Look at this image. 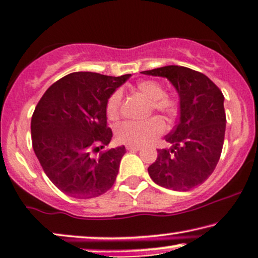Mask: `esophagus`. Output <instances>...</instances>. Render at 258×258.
<instances>
[{"label": "esophagus", "instance_id": "34e87169", "mask_svg": "<svg viewBox=\"0 0 258 258\" xmlns=\"http://www.w3.org/2000/svg\"><path fill=\"white\" fill-rule=\"evenodd\" d=\"M142 147H139V145H127V150L130 151H138L141 150Z\"/></svg>", "mask_w": 258, "mask_h": 258}]
</instances>
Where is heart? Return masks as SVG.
<instances>
[{
    "mask_svg": "<svg viewBox=\"0 0 258 258\" xmlns=\"http://www.w3.org/2000/svg\"><path fill=\"white\" fill-rule=\"evenodd\" d=\"M133 91L151 103L154 111L162 114L168 121L174 120L179 113V103L175 98L164 95V89L159 82L142 80ZM121 95L115 92L105 103V114L109 121L116 122L120 119ZM163 131V125L157 119H148L141 122H126L117 131L121 142L133 145H144L155 141Z\"/></svg>",
    "mask_w": 258,
    "mask_h": 258,
    "instance_id": "b5f03b06",
    "label": "heart"
}]
</instances>
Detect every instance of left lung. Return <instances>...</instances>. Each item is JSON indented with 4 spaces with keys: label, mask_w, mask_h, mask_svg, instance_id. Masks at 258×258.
<instances>
[{
    "label": "left lung",
    "mask_w": 258,
    "mask_h": 258,
    "mask_svg": "<svg viewBox=\"0 0 258 258\" xmlns=\"http://www.w3.org/2000/svg\"><path fill=\"white\" fill-rule=\"evenodd\" d=\"M163 77L179 96V120L166 136L169 149H159L148 168L154 182L174 191H188L212 175L221 156L226 130L222 92L203 73L182 66L142 72Z\"/></svg>",
    "instance_id": "obj_1"
}]
</instances>
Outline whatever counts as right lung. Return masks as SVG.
<instances>
[{"label":"right lung","instance_id":"1","mask_svg":"<svg viewBox=\"0 0 258 258\" xmlns=\"http://www.w3.org/2000/svg\"><path fill=\"white\" fill-rule=\"evenodd\" d=\"M130 77L74 72L39 99L31 119L33 150L46 176L67 196L94 198L115 182L126 149L99 151L113 137L105 103Z\"/></svg>","mask_w":258,"mask_h":258}]
</instances>
